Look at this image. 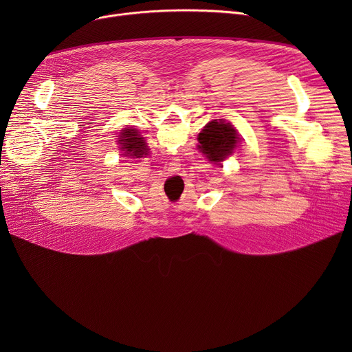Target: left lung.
I'll use <instances>...</instances> for the list:
<instances>
[{
    "mask_svg": "<svg viewBox=\"0 0 352 352\" xmlns=\"http://www.w3.org/2000/svg\"><path fill=\"white\" fill-rule=\"evenodd\" d=\"M236 140V131L230 122H226L224 120H214L199 133L198 141L201 145L198 146L210 161L223 162L230 154H232Z\"/></svg>",
    "mask_w": 352,
    "mask_h": 352,
    "instance_id": "obj_1",
    "label": "left lung"
}]
</instances>
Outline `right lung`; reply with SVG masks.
I'll use <instances>...</instances> for the list:
<instances>
[{"label":"right lung","instance_id":"right-lung-1","mask_svg":"<svg viewBox=\"0 0 352 352\" xmlns=\"http://www.w3.org/2000/svg\"><path fill=\"white\" fill-rule=\"evenodd\" d=\"M121 150L125 153L124 154H129L131 157H141L146 153V144L144 141L142 137H140V134L135 131V129H124V133L121 134Z\"/></svg>","mask_w":352,"mask_h":352}]
</instances>
